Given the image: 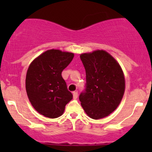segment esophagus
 Here are the masks:
<instances>
[{"mask_svg":"<svg viewBox=\"0 0 152 152\" xmlns=\"http://www.w3.org/2000/svg\"><path fill=\"white\" fill-rule=\"evenodd\" d=\"M73 99H76L78 98V93L76 91L73 92Z\"/></svg>","mask_w":152,"mask_h":152,"instance_id":"obj_1","label":"esophagus"}]
</instances>
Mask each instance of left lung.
<instances>
[{
	"label": "left lung",
	"mask_w": 152,
	"mask_h": 152,
	"mask_svg": "<svg viewBox=\"0 0 152 152\" xmlns=\"http://www.w3.org/2000/svg\"><path fill=\"white\" fill-rule=\"evenodd\" d=\"M86 72L85 90L79 95L87 115L100 119L113 113L121 103L125 90L123 71L115 59L104 50L82 53Z\"/></svg>",
	"instance_id": "1"
}]
</instances>
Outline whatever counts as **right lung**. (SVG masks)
<instances>
[{
	"label": "right lung",
	"mask_w": 152,
	"mask_h": 152,
	"mask_svg": "<svg viewBox=\"0 0 152 152\" xmlns=\"http://www.w3.org/2000/svg\"><path fill=\"white\" fill-rule=\"evenodd\" d=\"M74 54L59 50H46L28 67L26 89L31 104L41 115L50 118L62 115L73 95L67 90L62 72Z\"/></svg>",
	"instance_id": "obj_1"
}]
</instances>
